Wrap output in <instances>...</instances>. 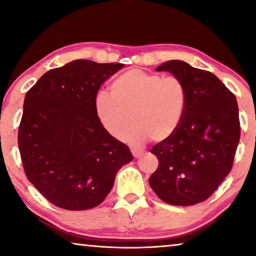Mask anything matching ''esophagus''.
<instances>
[{
    "label": "esophagus",
    "instance_id": "34e87169",
    "mask_svg": "<svg viewBox=\"0 0 256 256\" xmlns=\"http://www.w3.org/2000/svg\"><path fill=\"white\" fill-rule=\"evenodd\" d=\"M131 152H132L134 158H138V157H141L142 154H144V151L140 150V149H136V148H132Z\"/></svg>",
    "mask_w": 256,
    "mask_h": 256
}]
</instances>
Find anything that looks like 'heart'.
<instances>
[{"mask_svg": "<svg viewBox=\"0 0 256 256\" xmlns=\"http://www.w3.org/2000/svg\"><path fill=\"white\" fill-rule=\"evenodd\" d=\"M110 92L96 94V114L115 138L136 122V126L122 136L133 146L144 144L150 138L164 141L172 136L180 128L188 105V92L180 78L138 68L116 78Z\"/></svg>", "mask_w": 256, "mask_h": 256, "instance_id": "b5f03b06", "label": "heart"}]
</instances>
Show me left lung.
Segmentation results:
<instances>
[{
  "instance_id": "obj_1",
  "label": "left lung",
  "mask_w": 256,
  "mask_h": 256,
  "mask_svg": "<svg viewBox=\"0 0 256 256\" xmlns=\"http://www.w3.org/2000/svg\"><path fill=\"white\" fill-rule=\"evenodd\" d=\"M156 71H167L184 82L188 105L177 131L150 150L159 166L149 184L168 204H196L232 170L240 136L236 97L211 72L184 60H167Z\"/></svg>"
}]
</instances>
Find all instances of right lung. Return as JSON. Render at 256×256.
<instances>
[{
  "label": "right lung",
  "mask_w": 256,
  "mask_h": 256,
  "mask_svg": "<svg viewBox=\"0 0 256 256\" xmlns=\"http://www.w3.org/2000/svg\"><path fill=\"white\" fill-rule=\"evenodd\" d=\"M123 66L76 60L46 72L26 94L18 134L24 170L56 206L78 211L99 206L118 172L133 160L94 110L100 86Z\"/></svg>",
  "instance_id": "obj_1"
}]
</instances>
